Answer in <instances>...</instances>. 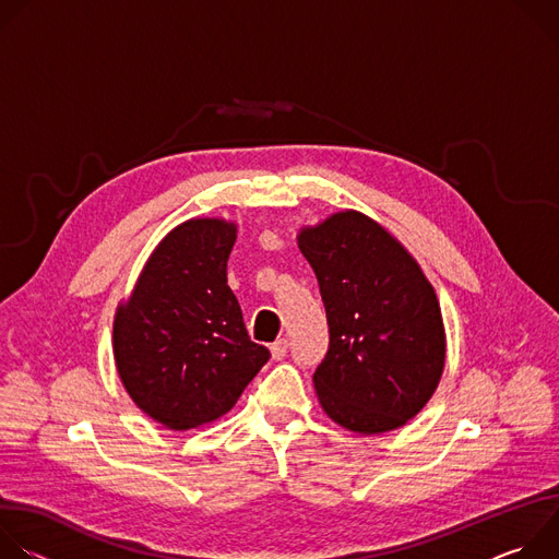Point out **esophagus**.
I'll return each mask as SVG.
<instances>
[{
    "mask_svg": "<svg viewBox=\"0 0 559 559\" xmlns=\"http://www.w3.org/2000/svg\"><path fill=\"white\" fill-rule=\"evenodd\" d=\"M287 347H289L287 338H278L276 343H272V347H270V352H272V358H274V360H281V358H285V354H287Z\"/></svg>",
    "mask_w": 559,
    "mask_h": 559,
    "instance_id": "obj_1",
    "label": "esophagus"
}]
</instances>
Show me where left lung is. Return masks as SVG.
<instances>
[{
  "instance_id": "left-lung-1",
  "label": "left lung",
  "mask_w": 559,
  "mask_h": 559,
  "mask_svg": "<svg viewBox=\"0 0 559 559\" xmlns=\"http://www.w3.org/2000/svg\"><path fill=\"white\" fill-rule=\"evenodd\" d=\"M298 248L321 287L330 349L313 371L318 403L341 427L407 425L444 369V325L431 283L395 238L345 210L302 227Z\"/></svg>"
}]
</instances>
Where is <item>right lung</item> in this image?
<instances>
[{
    "mask_svg": "<svg viewBox=\"0 0 559 559\" xmlns=\"http://www.w3.org/2000/svg\"><path fill=\"white\" fill-rule=\"evenodd\" d=\"M236 225L190 218L147 259L112 328L117 371L134 405L175 431L227 414L270 360L250 341L227 285Z\"/></svg>",
    "mask_w": 559,
    "mask_h": 559,
    "instance_id": "obj_1",
    "label": "right lung"
}]
</instances>
